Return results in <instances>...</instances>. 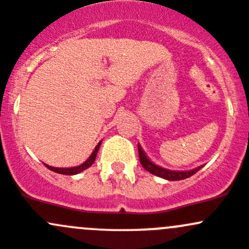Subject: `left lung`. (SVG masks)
<instances>
[{
    "label": "left lung",
    "mask_w": 249,
    "mask_h": 249,
    "mask_svg": "<svg viewBox=\"0 0 249 249\" xmlns=\"http://www.w3.org/2000/svg\"><path fill=\"white\" fill-rule=\"evenodd\" d=\"M138 151H139V158H140V163H142V168L145 170H147L148 173L153 174V175L158 176V178H162L164 180H169V181H178V180H184V178H191L192 175L199 171L202 168L201 166H198L196 169H192V170H186V171H176V170H169V169L162 168V166L157 165L150 160V158L146 156V153L143 152V150L142 148V146L138 143Z\"/></svg>",
    "instance_id": "1"
}]
</instances>
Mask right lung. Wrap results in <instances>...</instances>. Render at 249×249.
Listing matches in <instances>:
<instances>
[{
  "label": "right lung",
  "instance_id": "right-lung-1",
  "mask_svg": "<svg viewBox=\"0 0 249 249\" xmlns=\"http://www.w3.org/2000/svg\"><path fill=\"white\" fill-rule=\"evenodd\" d=\"M101 143H102V142H98V145L94 147L93 152L91 153V156H89V157L87 158V160L83 164H80V165L71 166V168H53V166H50V165H48V164H45V166H47L49 170L55 171V173H57V174H62V175H76V174L86 170L87 168H89V166L94 163V160H96V157H97V153H98Z\"/></svg>",
  "mask_w": 249,
  "mask_h": 249
}]
</instances>
